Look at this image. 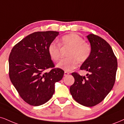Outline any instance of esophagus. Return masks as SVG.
I'll return each mask as SVG.
<instances>
[{"label":"esophagus","mask_w":124,"mask_h":124,"mask_svg":"<svg viewBox=\"0 0 124 124\" xmlns=\"http://www.w3.org/2000/svg\"><path fill=\"white\" fill-rule=\"evenodd\" d=\"M70 74L68 72H67V71H65L64 72V75L65 76H67V75H69Z\"/></svg>","instance_id":"obj_1"}]
</instances>
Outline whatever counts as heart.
Segmentation results:
<instances>
[{
	"label": "heart",
	"mask_w": 124,
	"mask_h": 124,
	"mask_svg": "<svg viewBox=\"0 0 124 124\" xmlns=\"http://www.w3.org/2000/svg\"><path fill=\"white\" fill-rule=\"evenodd\" d=\"M59 44L62 48H68L67 59H62L57 64V67L65 71H71L75 69L79 63L86 62L91 54V45L85 42L82 37L71 33L62 37ZM54 42H51L48 46L49 55L54 62L59 61L60 57V47Z\"/></svg>",
	"instance_id": "heart-1"
}]
</instances>
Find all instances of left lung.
Masks as SVG:
<instances>
[{
  "instance_id": "obj_1",
  "label": "left lung",
  "mask_w": 124,
  "mask_h": 124,
  "mask_svg": "<svg viewBox=\"0 0 124 124\" xmlns=\"http://www.w3.org/2000/svg\"><path fill=\"white\" fill-rule=\"evenodd\" d=\"M87 37L92 51L80 68L87 72V76L72 73L75 82L70 91L76 102L85 106L92 107L102 102L113 87L117 61L110 45L105 39L93 34Z\"/></svg>"
}]
</instances>
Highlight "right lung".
Listing matches in <instances>:
<instances>
[{"label":"right lung","instance_id":"add662e5","mask_svg":"<svg viewBox=\"0 0 124 124\" xmlns=\"http://www.w3.org/2000/svg\"><path fill=\"white\" fill-rule=\"evenodd\" d=\"M59 33L37 31L16 44L9 56V76L20 97L32 106L43 105L54 93V85L63 77L64 71L53 68L54 64L48 49ZM52 70L49 73L45 70Z\"/></svg>","mask_w":124,"mask_h":124}]
</instances>
